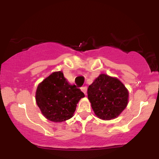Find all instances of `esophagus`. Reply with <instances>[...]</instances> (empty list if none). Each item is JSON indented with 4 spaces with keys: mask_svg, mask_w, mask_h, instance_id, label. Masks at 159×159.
<instances>
[{
    "mask_svg": "<svg viewBox=\"0 0 159 159\" xmlns=\"http://www.w3.org/2000/svg\"><path fill=\"white\" fill-rule=\"evenodd\" d=\"M81 90H82V92H83L84 93L86 96H87V87H81Z\"/></svg>",
    "mask_w": 159,
    "mask_h": 159,
    "instance_id": "1",
    "label": "esophagus"
}]
</instances>
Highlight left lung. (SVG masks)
Returning <instances> with one entry per match:
<instances>
[{"instance_id": "1", "label": "left lung", "mask_w": 159, "mask_h": 159, "mask_svg": "<svg viewBox=\"0 0 159 159\" xmlns=\"http://www.w3.org/2000/svg\"><path fill=\"white\" fill-rule=\"evenodd\" d=\"M88 99L98 118L110 120L123 112L129 102V91L118 78L100 74L87 90Z\"/></svg>"}]
</instances>
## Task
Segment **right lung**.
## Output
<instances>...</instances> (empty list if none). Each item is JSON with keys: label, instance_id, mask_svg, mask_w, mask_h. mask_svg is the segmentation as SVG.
Wrapping results in <instances>:
<instances>
[{"label": "right lung", "instance_id": "obj_1", "mask_svg": "<svg viewBox=\"0 0 159 159\" xmlns=\"http://www.w3.org/2000/svg\"><path fill=\"white\" fill-rule=\"evenodd\" d=\"M84 94L72 85L63 72H53L37 86L36 102L47 120L61 123L73 116L76 106Z\"/></svg>", "mask_w": 159, "mask_h": 159}]
</instances>
